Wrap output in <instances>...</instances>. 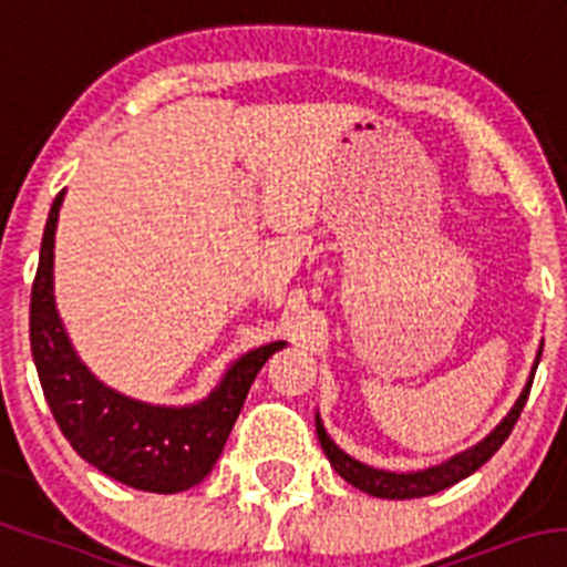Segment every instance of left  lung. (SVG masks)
Returning a JSON list of instances; mask_svg holds the SVG:
<instances>
[{
	"label": "left lung",
	"mask_w": 567,
	"mask_h": 567,
	"mask_svg": "<svg viewBox=\"0 0 567 567\" xmlns=\"http://www.w3.org/2000/svg\"><path fill=\"white\" fill-rule=\"evenodd\" d=\"M539 354H543V348H539ZM539 354H537V362H539ZM537 362H534V371H537ZM532 379H528V385L523 388L520 399H517V402H514V408L508 410L506 419H503V422L497 424V427L492 430V433L486 435L481 444L472 446V450H466V453L455 455V458L444 461L441 466H430V470H422V472H408V475H399V472H385V470H373V466L360 464V461H354L351 455L342 453L340 446H337L334 441L326 435L323 422L318 419L320 446H323L326 458L331 461V466L337 470V475L346 477L348 484L357 486V489H362V492H368V495L388 497V501H410V497L435 495V492L458 484V481H464L466 475H472L475 470H481V466H484L486 461H489L492 455L501 450L503 441L508 439V433H512L514 424H517V419H520L523 408H526L528 391H532Z\"/></svg>",
	"instance_id": "1"
}]
</instances>
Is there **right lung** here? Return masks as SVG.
I'll list each match as a JSON object with an SVG mask.
<instances>
[{
  "mask_svg": "<svg viewBox=\"0 0 567 567\" xmlns=\"http://www.w3.org/2000/svg\"><path fill=\"white\" fill-rule=\"evenodd\" d=\"M61 199L64 190L50 207L30 295V348L47 404L72 450L103 475L157 495L190 489L219 461L252 379L284 342L244 354L221 385L194 408H154L109 391L75 357L53 303V244Z\"/></svg>",
  "mask_w": 567,
  "mask_h": 567,
  "instance_id": "add662e5",
  "label": "right lung"
}]
</instances>
